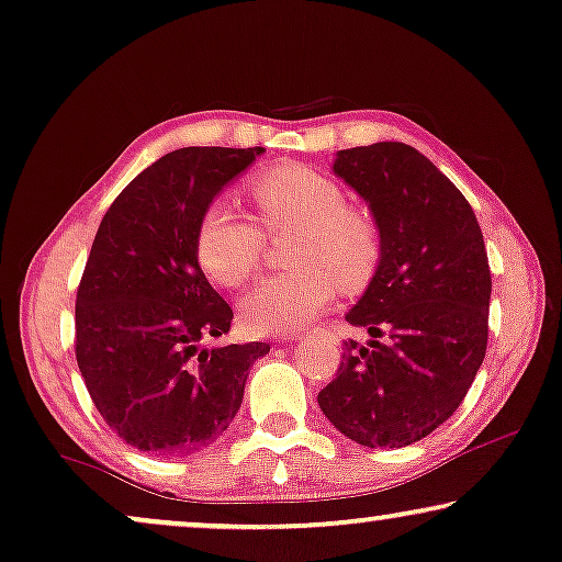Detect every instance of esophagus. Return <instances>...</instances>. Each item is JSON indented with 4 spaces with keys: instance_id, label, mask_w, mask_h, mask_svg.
Segmentation results:
<instances>
[{
    "instance_id": "obj_1",
    "label": "esophagus",
    "mask_w": 562,
    "mask_h": 562,
    "mask_svg": "<svg viewBox=\"0 0 562 562\" xmlns=\"http://www.w3.org/2000/svg\"><path fill=\"white\" fill-rule=\"evenodd\" d=\"M284 341H300V336H292V338H284Z\"/></svg>"
}]
</instances>
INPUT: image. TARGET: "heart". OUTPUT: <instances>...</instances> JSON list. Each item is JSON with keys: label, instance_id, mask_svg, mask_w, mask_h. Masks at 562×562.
<instances>
[{"label": "heart", "instance_id": "heart-1", "mask_svg": "<svg viewBox=\"0 0 562 562\" xmlns=\"http://www.w3.org/2000/svg\"><path fill=\"white\" fill-rule=\"evenodd\" d=\"M249 195L270 232L300 228L288 262L297 270L257 282L241 300V323L255 334H292L334 303L338 288L357 292L374 278L382 247L374 221L346 205L334 178L282 165L251 180ZM262 228L224 199L205 205L195 226V257L221 288H241L262 259Z\"/></svg>", "mask_w": 562, "mask_h": 562}]
</instances>
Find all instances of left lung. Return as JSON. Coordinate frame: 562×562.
I'll use <instances>...</instances> for the list:
<instances>
[{"label": "left lung", "mask_w": 562, "mask_h": 562, "mask_svg": "<svg viewBox=\"0 0 562 562\" xmlns=\"http://www.w3.org/2000/svg\"><path fill=\"white\" fill-rule=\"evenodd\" d=\"M334 172L367 201L379 267L346 321L371 341H346L323 415L367 448H405L461 405L484 363L492 272L463 193L402 142L338 149Z\"/></svg>", "instance_id": "obj_1"}]
</instances>
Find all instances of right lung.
I'll list each match as a JSON object with an SVG mask.
<instances>
[{
  "label": "right lung",
  "mask_w": 562,
  "mask_h": 562,
  "mask_svg": "<svg viewBox=\"0 0 562 562\" xmlns=\"http://www.w3.org/2000/svg\"><path fill=\"white\" fill-rule=\"evenodd\" d=\"M262 147H183L132 180L93 239L76 295V361L116 436L153 456L211 446L239 413L249 367L270 344L201 349L232 307L195 257L205 205Z\"/></svg>",
  "instance_id": "obj_1"
}]
</instances>
